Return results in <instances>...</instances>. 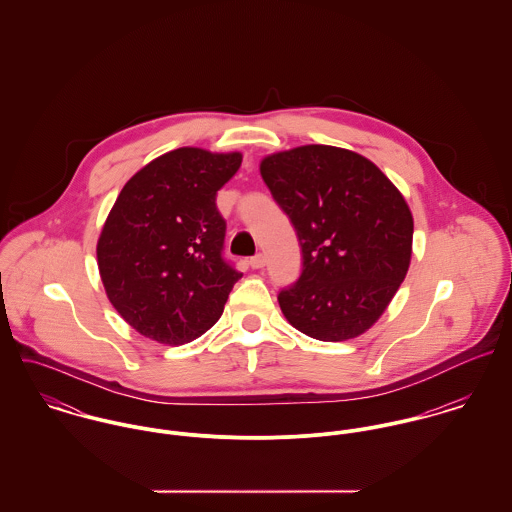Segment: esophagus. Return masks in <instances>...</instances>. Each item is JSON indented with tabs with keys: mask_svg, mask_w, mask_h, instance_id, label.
Returning <instances> with one entry per match:
<instances>
[{
	"mask_svg": "<svg viewBox=\"0 0 512 512\" xmlns=\"http://www.w3.org/2000/svg\"><path fill=\"white\" fill-rule=\"evenodd\" d=\"M250 266H252L254 270L264 268V266H266V256H264V254H256L254 258H250Z\"/></svg>",
	"mask_w": 512,
	"mask_h": 512,
	"instance_id": "esophagus-1",
	"label": "esophagus"
}]
</instances>
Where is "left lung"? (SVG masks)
<instances>
[{"mask_svg":"<svg viewBox=\"0 0 512 512\" xmlns=\"http://www.w3.org/2000/svg\"><path fill=\"white\" fill-rule=\"evenodd\" d=\"M260 173L292 220L299 280L278 295L293 327L319 341L363 335L404 282L414 219L394 183L363 155L299 146L262 159Z\"/></svg>","mask_w":512,"mask_h":512,"instance_id":"obj_1","label":"left lung"}]
</instances>
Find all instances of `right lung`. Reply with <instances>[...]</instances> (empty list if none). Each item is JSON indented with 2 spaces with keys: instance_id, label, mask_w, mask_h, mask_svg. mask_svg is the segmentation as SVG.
Here are the masks:
<instances>
[{
  "instance_id": "right-lung-1",
  "label": "right lung",
  "mask_w": 512,
  "mask_h": 512,
  "mask_svg": "<svg viewBox=\"0 0 512 512\" xmlns=\"http://www.w3.org/2000/svg\"><path fill=\"white\" fill-rule=\"evenodd\" d=\"M240 163L238 151L179 147L120 191L96 244L98 270L114 309L147 339L201 337L242 278L222 258L226 222L215 203Z\"/></svg>"
}]
</instances>
